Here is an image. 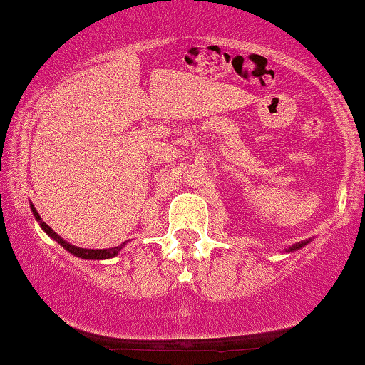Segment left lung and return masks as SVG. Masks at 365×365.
I'll list each match as a JSON object with an SVG mask.
<instances>
[{"label": "left lung", "mask_w": 365, "mask_h": 365, "mask_svg": "<svg viewBox=\"0 0 365 365\" xmlns=\"http://www.w3.org/2000/svg\"><path fill=\"white\" fill-rule=\"evenodd\" d=\"M310 242V241H302V242H298V244H293L292 247H288V252H293V251H298V249H302L303 246H307V244Z\"/></svg>", "instance_id": "left-lung-1"}]
</instances>
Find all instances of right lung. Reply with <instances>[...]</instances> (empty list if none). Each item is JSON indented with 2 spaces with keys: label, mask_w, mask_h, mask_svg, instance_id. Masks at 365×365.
I'll list each match as a JSON object with an SVG mask.
<instances>
[{
  "label": "right lung",
  "mask_w": 365,
  "mask_h": 365,
  "mask_svg": "<svg viewBox=\"0 0 365 365\" xmlns=\"http://www.w3.org/2000/svg\"><path fill=\"white\" fill-rule=\"evenodd\" d=\"M30 209H31V212H34V215H35V219L38 220V224H40V227L45 230V232L48 234L50 237L53 239V241H57L60 246H62L63 249H67L68 252H71V255H73V256H77V257H82V259H110V257H114V256H118L119 255V251H121V249L124 247V244L126 242H123L121 246H116V247H109V249H84V247H77V246H72V244H68L67 241H63L62 237L58 236L57 232H55V230L50 227V225H47L43 222V220H41V217H40V214L38 212H36V209L34 205L30 204Z\"/></svg>",
  "instance_id": "add662e5"
}]
</instances>
